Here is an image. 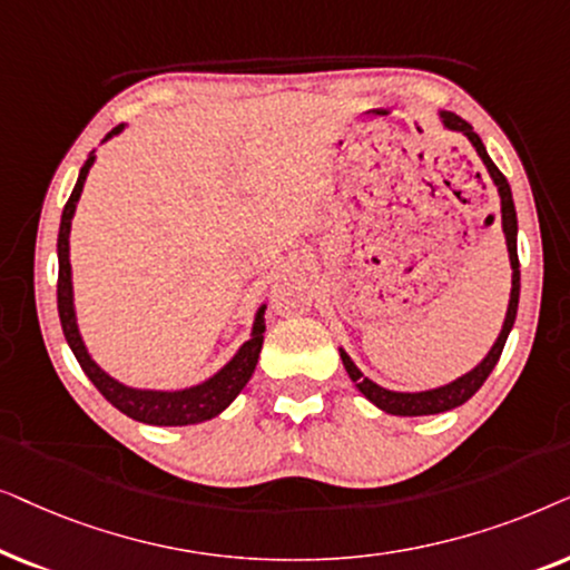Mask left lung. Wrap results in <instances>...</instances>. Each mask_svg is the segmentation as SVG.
I'll return each mask as SVG.
<instances>
[{"label": "left lung", "instance_id": "8db88e82", "mask_svg": "<svg viewBox=\"0 0 570 570\" xmlns=\"http://www.w3.org/2000/svg\"><path fill=\"white\" fill-rule=\"evenodd\" d=\"M443 117V125L449 127V130H459L464 132L469 140H472V146L476 148V154L488 166L492 181L498 185V193H500V218H503V232H505V245H508V257H511V268H513V281H511V302H508V313H505V323H503V331H500V336L495 344H492L490 354L484 356V360L476 364L472 373L461 375L459 381H453L449 385H443V389H432V391H422V393H396V391H389V389H381V385L370 381V377H364L360 370H356V364L348 360L346 352H341V362H344L348 377H352L356 389L364 393V399H370L377 409H383V412L389 414H396V416H422V414H440V412H449V409H456L464 404L474 396L476 391L482 389V383L488 381L492 367H495L500 354H503V346H505V338L508 333L513 328V321H515V309H519V292H521V271H519V253H515V232H519V224H515V208H513V195H511V185H508V179L503 177V171L498 169L495 164H492V158L488 156V150H484L480 135L472 130V125L464 121L461 117H456L453 111H443L440 114Z\"/></svg>", "mask_w": 570, "mask_h": 570}]
</instances>
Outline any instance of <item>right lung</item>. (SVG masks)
I'll list each match as a JSON object with an SVG mask.
<instances>
[{
	"instance_id": "right-lung-1",
	"label": "right lung",
	"mask_w": 570,
	"mask_h": 570,
	"mask_svg": "<svg viewBox=\"0 0 570 570\" xmlns=\"http://www.w3.org/2000/svg\"><path fill=\"white\" fill-rule=\"evenodd\" d=\"M121 127H114V130L106 135L121 132ZM96 156H88V161L82 164L80 177L75 181V189L67 200L62 210V224H59V239H57V255H59V278H57V307H59V321H62V331L67 344H70L75 360L80 362L82 373L90 377V383L101 391V396L109 401L111 406H117L121 414L132 416V420L146 422V424H197L206 422L210 416L222 414L226 406L237 399V393L245 389L249 377L255 373L257 356H261L263 348V333H265V321L263 313L265 307L257 309L255 325H253V338L245 341V346L234 354V360L226 364L222 373H216L210 381L193 385V389L185 391H138L127 389L104 373L98 364L90 360L86 344H82L78 323H75V307H72V273H70V224L75 216V206H78V197L82 193V185H86L88 169L94 166Z\"/></svg>"
}]
</instances>
